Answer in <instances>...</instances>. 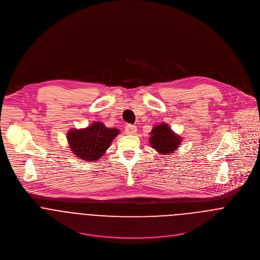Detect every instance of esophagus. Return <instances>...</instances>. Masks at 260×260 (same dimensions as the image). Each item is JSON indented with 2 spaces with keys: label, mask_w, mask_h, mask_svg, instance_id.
<instances>
[{
  "label": "esophagus",
  "mask_w": 260,
  "mask_h": 260,
  "mask_svg": "<svg viewBox=\"0 0 260 260\" xmlns=\"http://www.w3.org/2000/svg\"><path fill=\"white\" fill-rule=\"evenodd\" d=\"M125 132L128 135H134L137 133V127L135 125H127L125 127Z\"/></svg>",
  "instance_id": "1"
}]
</instances>
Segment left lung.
<instances>
[{"label": "left lung", "mask_w": 260, "mask_h": 260, "mask_svg": "<svg viewBox=\"0 0 260 260\" xmlns=\"http://www.w3.org/2000/svg\"><path fill=\"white\" fill-rule=\"evenodd\" d=\"M182 139L183 138L175 133L167 123L162 122L152 128L149 143L159 155H172L179 148Z\"/></svg>", "instance_id": "left-lung-1"}]
</instances>
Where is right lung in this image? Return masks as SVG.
Wrapping results in <instances>:
<instances>
[{
	"mask_svg": "<svg viewBox=\"0 0 260 260\" xmlns=\"http://www.w3.org/2000/svg\"><path fill=\"white\" fill-rule=\"evenodd\" d=\"M119 133L117 128H107L102 122H93L86 128L70 129L67 141L76 157L92 162L102 158Z\"/></svg>",
	"mask_w": 260,
	"mask_h": 260,
	"instance_id": "obj_1",
	"label": "right lung"
}]
</instances>
